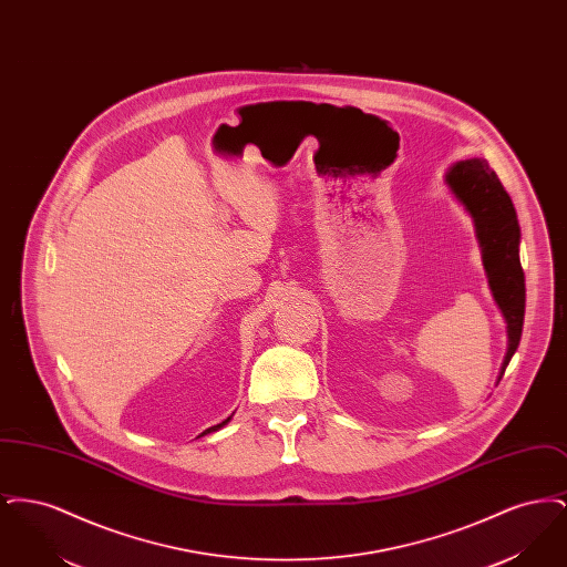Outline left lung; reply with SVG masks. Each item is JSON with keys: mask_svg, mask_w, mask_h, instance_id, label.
<instances>
[{"mask_svg": "<svg viewBox=\"0 0 567 567\" xmlns=\"http://www.w3.org/2000/svg\"><path fill=\"white\" fill-rule=\"evenodd\" d=\"M446 185L474 220L488 287L508 324V352L497 378L502 380L518 349L525 319V274L518 257V218L511 195L485 159L455 163L446 172Z\"/></svg>", "mask_w": 567, "mask_h": 567, "instance_id": "obj_1", "label": "left lung"}]
</instances>
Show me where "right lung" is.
<instances>
[{
  "label": "right lung",
  "mask_w": 567,
  "mask_h": 567,
  "mask_svg": "<svg viewBox=\"0 0 567 567\" xmlns=\"http://www.w3.org/2000/svg\"><path fill=\"white\" fill-rule=\"evenodd\" d=\"M229 421H231V416H229V419H225V421H223V423H218V425H215V427H210V430H206V432L202 433V435H206V433L216 432V430H220V427H223V425H227V423H229Z\"/></svg>",
  "instance_id": "1"
}]
</instances>
